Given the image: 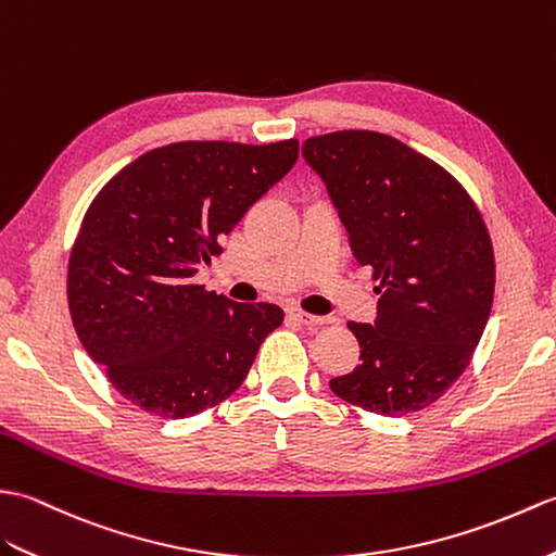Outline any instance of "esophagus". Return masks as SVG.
<instances>
[{"mask_svg":"<svg viewBox=\"0 0 556 556\" xmlns=\"http://www.w3.org/2000/svg\"><path fill=\"white\" fill-rule=\"evenodd\" d=\"M288 316L298 320V324H302V326H320V324H326L324 316L306 314V312H302V309H288Z\"/></svg>","mask_w":556,"mask_h":556,"instance_id":"obj_1","label":"esophagus"}]
</instances>
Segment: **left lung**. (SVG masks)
I'll return each mask as SVG.
<instances>
[{
	"label": "left lung",
	"mask_w": 556,
	"mask_h": 556,
	"mask_svg": "<svg viewBox=\"0 0 556 556\" xmlns=\"http://www.w3.org/2000/svg\"><path fill=\"white\" fill-rule=\"evenodd\" d=\"M302 154L326 182L356 262L380 280L374 324H348L362 364L330 390L382 416L421 412L466 371L485 330L495 294L485 220L459 180L390 135H316Z\"/></svg>",
	"instance_id": "1"
}]
</instances>
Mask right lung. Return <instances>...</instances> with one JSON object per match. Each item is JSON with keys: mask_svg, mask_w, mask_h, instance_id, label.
Instances as JSON below:
<instances>
[{"mask_svg": "<svg viewBox=\"0 0 556 556\" xmlns=\"http://www.w3.org/2000/svg\"><path fill=\"white\" fill-rule=\"evenodd\" d=\"M298 154V140L174 142L94 197L68 258V309L85 352L128 402L188 418L242 386L286 314L232 302L192 276Z\"/></svg>", "mask_w": 556, "mask_h": 556, "instance_id": "add662e5", "label": "right lung"}]
</instances>
